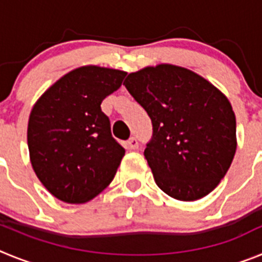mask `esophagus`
<instances>
[{"label":"esophagus","instance_id":"34e87169","mask_svg":"<svg viewBox=\"0 0 262 262\" xmlns=\"http://www.w3.org/2000/svg\"><path fill=\"white\" fill-rule=\"evenodd\" d=\"M127 145H128L129 149H138V148H139L138 139H136V138H129V140H128V142H127Z\"/></svg>","mask_w":262,"mask_h":262}]
</instances>
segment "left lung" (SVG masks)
Instances as JSON below:
<instances>
[{"mask_svg": "<svg viewBox=\"0 0 262 262\" xmlns=\"http://www.w3.org/2000/svg\"><path fill=\"white\" fill-rule=\"evenodd\" d=\"M123 85L152 120L144 156L157 186L186 202L211 193L237 145L228 98L202 76L173 64L129 73Z\"/></svg>", "mask_w": 262, "mask_h": 262, "instance_id": "left-lung-1", "label": "left lung"}]
</instances>
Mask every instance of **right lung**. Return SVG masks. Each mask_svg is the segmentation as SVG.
<instances>
[{
  "label": "right lung",
  "instance_id": "obj_1",
  "mask_svg": "<svg viewBox=\"0 0 262 262\" xmlns=\"http://www.w3.org/2000/svg\"><path fill=\"white\" fill-rule=\"evenodd\" d=\"M126 72L84 66L68 72L41 94L30 113V161L43 186L67 203L93 200L113 181L124 148L111 136L103 99Z\"/></svg>",
  "mask_w": 262,
  "mask_h": 262
}]
</instances>
